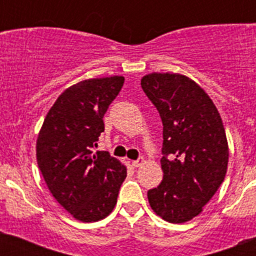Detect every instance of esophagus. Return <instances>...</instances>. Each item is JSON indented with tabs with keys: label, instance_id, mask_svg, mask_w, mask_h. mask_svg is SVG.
Instances as JSON below:
<instances>
[{
	"label": "esophagus",
	"instance_id": "esophagus-1",
	"mask_svg": "<svg viewBox=\"0 0 256 256\" xmlns=\"http://www.w3.org/2000/svg\"><path fill=\"white\" fill-rule=\"evenodd\" d=\"M144 164V158H138L137 160H133L132 162V166L133 168H138L140 165Z\"/></svg>",
	"mask_w": 256,
	"mask_h": 256
}]
</instances>
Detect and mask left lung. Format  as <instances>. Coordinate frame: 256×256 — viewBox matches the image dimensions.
Returning a JSON list of instances; mask_svg holds the SVG:
<instances>
[{
	"mask_svg": "<svg viewBox=\"0 0 256 256\" xmlns=\"http://www.w3.org/2000/svg\"><path fill=\"white\" fill-rule=\"evenodd\" d=\"M141 87L162 123V180L148 190L151 208L164 220L184 223L218 191L228 164L220 115L205 91L180 74L152 73Z\"/></svg>",
	"mask_w": 256,
	"mask_h": 256,
	"instance_id": "obj_1",
	"label": "left lung"
}]
</instances>
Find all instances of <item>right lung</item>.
<instances>
[{"mask_svg": "<svg viewBox=\"0 0 256 256\" xmlns=\"http://www.w3.org/2000/svg\"><path fill=\"white\" fill-rule=\"evenodd\" d=\"M124 76L87 79L72 86L50 108L37 140V162L58 204L80 222L108 216L116 204L126 169L108 151H97L104 115Z\"/></svg>", "mask_w": 256, "mask_h": 256, "instance_id": "obj_1", "label": "right lung"}]
</instances>
